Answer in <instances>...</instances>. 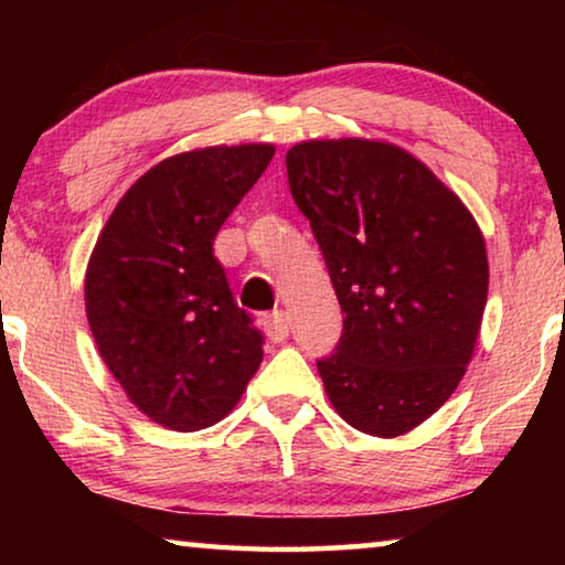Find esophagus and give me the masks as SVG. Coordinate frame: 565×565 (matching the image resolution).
<instances>
[{
    "label": "esophagus",
    "instance_id": "34e87169",
    "mask_svg": "<svg viewBox=\"0 0 565 565\" xmlns=\"http://www.w3.org/2000/svg\"><path fill=\"white\" fill-rule=\"evenodd\" d=\"M265 331H267L269 342H275V344L285 342V339H288V334H290V319H288V313H285V311L269 313L267 319H265Z\"/></svg>",
    "mask_w": 565,
    "mask_h": 565
}]
</instances>
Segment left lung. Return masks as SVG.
<instances>
[{"mask_svg":"<svg viewBox=\"0 0 565 565\" xmlns=\"http://www.w3.org/2000/svg\"><path fill=\"white\" fill-rule=\"evenodd\" d=\"M344 313L316 360L339 416L375 437L429 419L458 388L481 329L489 259L473 215L391 143L306 141L285 157Z\"/></svg>","mask_w":565,"mask_h":565,"instance_id":"left-lung-1","label":"left lung"}]
</instances>
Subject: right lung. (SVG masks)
Here are the masks:
<instances>
[{"instance_id": "obj_1", "label": "right lung", "mask_w": 565, "mask_h": 565, "mask_svg": "<svg viewBox=\"0 0 565 565\" xmlns=\"http://www.w3.org/2000/svg\"><path fill=\"white\" fill-rule=\"evenodd\" d=\"M273 153L267 143L213 146L159 161L122 195L92 252V337L128 398L161 427L198 431L223 419L265 354L213 242Z\"/></svg>"}]
</instances>
